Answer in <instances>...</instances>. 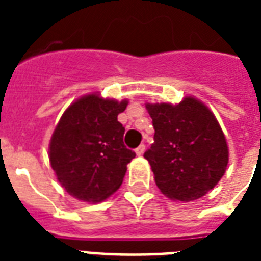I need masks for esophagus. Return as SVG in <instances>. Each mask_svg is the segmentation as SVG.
Here are the masks:
<instances>
[{"mask_svg":"<svg viewBox=\"0 0 261 261\" xmlns=\"http://www.w3.org/2000/svg\"><path fill=\"white\" fill-rule=\"evenodd\" d=\"M143 151H145V145H139V146L135 149V153H137V155H142Z\"/></svg>","mask_w":261,"mask_h":261,"instance_id":"1","label":"esophagus"}]
</instances>
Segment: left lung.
I'll return each mask as SVG.
<instances>
[{"label":"left lung","mask_w":261,"mask_h":261,"mask_svg":"<svg viewBox=\"0 0 261 261\" xmlns=\"http://www.w3.org/2000/svg\"><path fill=\"white\" fill-rule=\"evenodd\" d=\"M154 143L145 153L160 191L172 200L191 202L204 196L221 180L229 147L214 114L187 96L178 104L147 102Z\"/></svg>","instance_id":"1"}]
</instances>
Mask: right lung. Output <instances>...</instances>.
I'll list each match as a JSON object with an SVG mask.
<instances>
[{
	"label": "right lung",
	"mask_w": 261,
	"mask_h": 261,
	"mask_svg": "<svg viewBox=\"0 0 261 261\" xmlns=\"http://www.w3.org/2000/svg\"><path fill=\"white\" fill-rule=\"evenodd\" d=\"M127 100L85 94L59 119L48 146L51 168L73 198L98 203L122 186L135 153L123 143L124 127L118 115Z\"/></svg>",
	"instance_id": "right-lung-1"
}]
</instances>
